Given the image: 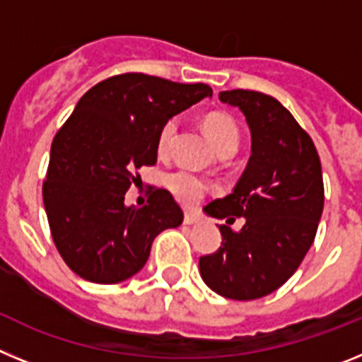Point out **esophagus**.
<instances>
[{
  "instance_id": "obj_1",
  "label": "esophagus",
  "mask_w": 362,
  "mask_h": 362,
  "mask_svg": "<svg viewBox=\"0 0 362 362\" xmlns=\"http://www.w3.org/2000/svg\"><path fill=\"white\" fill-rule=\"evenodd\" d=\"M199 221V216L196 212H187L185 214V225H196Z\"/></svg>"
}]
</instances>
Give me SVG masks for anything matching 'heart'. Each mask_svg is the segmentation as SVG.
I'll return each mask as SVG.
<instances>
[{
	"label": "heart",
	"instance_id": "b5f03b06",
	"mask_svg": "<svg viewBox=\"0 0 362 362\" xmlns=\"http://www.w3.org/2000/svg\"><path fill=\"white\" fill-rule=\"evenodd\" d=\"M175 130H177V121L175 119L166 121V123L163 124V129L159 130L158 136L159 156H166V153H168L172 139H174L175 136ZM203 130L219 153H233L238 150L239 129L238 124L233 123L232 117L226 116V114H221V112H212V114H209V116L203 119ZM166 185H168V188H170V192L174 194L175 199L181 201L183 204L197 203V201L203 197L204 192H206V183H204L203 179L187 170H177L174 172V174L168 175V177H166Z\"/></svg>",
	"mask_w": 362,
	"mask_h": 362
}]
</instances>
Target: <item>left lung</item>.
<instances>
[{
  "instance_id": "1",
  "label": "left lung",
  "mask_w": 362,
  "mask_h": 362,
  "mask_svg": "<svg viewBox=\"0 0 362 362\" xmlns=\"http://www.w3.org/2000/svg\"><path fill=\"white\" fill-rule=\"evenodd\" d=\"M219 99L243 112L252 153L232 194L203 209L225 225H219L223 246L199 259V272L219 296L252 300L283 286L315 239L325 204L321 161L308 134L276 98L239 88ZM235 216L245 217L239 233L229 228Z\"/></svg>"
}]
</instances>
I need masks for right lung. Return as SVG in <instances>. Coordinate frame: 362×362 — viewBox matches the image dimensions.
I'll use <instances>...</instances> for the list:
<instances>
[{"label":"right lung","mask_w":362,"mask_h":362,"mask_svg":"<svg viewBox=\"0 0 362 362\" xmlns=\"http://www.w3.org/2000/svg\"><path fill=\"white\" fill-rule=\"evenodd\" d=\"M212 98L203 83L183 85L121 74L92 86L54 137L43 183L45 212L63 261L79 277L116 284L145 267L153 239L183 223V210L158 188L145 206L124 204L136 170L158 161L166 121Z\"/></svg>","instance_id":"1"}]
</instances>
